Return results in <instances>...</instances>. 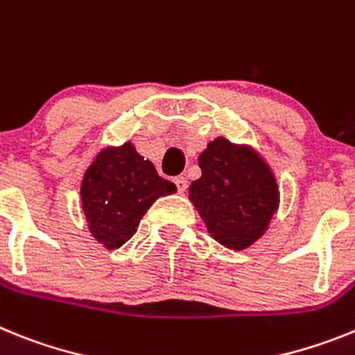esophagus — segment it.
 Wrapping results in <instances>:
<instances>
[{
	"label": "esophagus",
	"instance_id": "1",
	"mask_svg": "<svg viewBox=\"0 0 355 355\" xmlns=\"http://www.w3.org/2000/svg\"><path fill=\"white\" fill-rule=\"evenodd\" d=\"M175 184H177L178 193H184V191L187 189V180H186V177H177V178H175Z\"/></svg>",
	"mask_w": 355,
	"mask_h": 355
}]
</instances>
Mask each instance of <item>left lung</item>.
I'll list each match as a JSON object with an SVG mask.
<instances>
[{"instance_id": "8db88e82", "label": "left lung", "mask_w": 355, "mask_h": 355, "mask_svg": "<svg viewBox=\"0 0 355 355\" xmlns=\"http://www.w3.org/2000/svg\"><path fill=\"white\" fill-rule=\"evenodd\" d=\"M198 166L202 177L191 182L189 200L209 234L232 250L257 241L279 207V187L266 162L250 148L218 137L200 153Z\"/></svg>"}]
</instances>
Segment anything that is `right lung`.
<instances>
[{"mask_svg": "<svg viewBox=\"0 0 355 355\" xmlns=\"http://www.w3.org/2000/svg\"><path fill=\"white\" fill-rule=\"evenodd\" d=\"M175 191L173 182L159 177L152 162L125 143L98 153L85 171L80 195L91 234L114 250L137 232L157 198Z\"/></svg>", "mask_w": 355, "mask_h": 355, "instance_id": "obj_1", "label": "right lung"}]
</instances>
